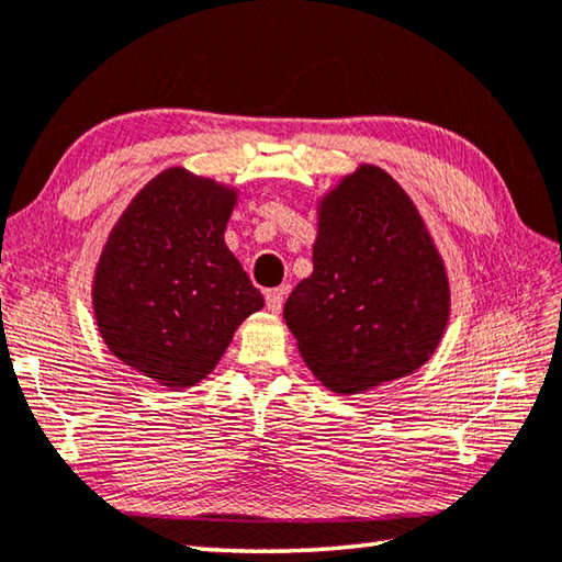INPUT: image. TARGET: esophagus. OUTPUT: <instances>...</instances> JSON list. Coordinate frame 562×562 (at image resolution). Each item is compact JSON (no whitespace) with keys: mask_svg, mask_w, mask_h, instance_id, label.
<instances>
[{"mask_svg":"<svg viewBox=\"0 0 562 562\" xmlns=\"http://www.w3.org/2000/svg\"><path fill=\"white\" fill-rule=\"evenodd\" d=\"M284 296H288V290H284V288L268 290V294H266V306H268L270 314H280V312H282Z\"/></svg>","mask_w":562,"mask_h":562,"instance_id":"obj_1","label":"esophagus"}]
</instances>
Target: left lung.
I'll return each mask as SVG.
<instances>
[{
	"instance_id": "obj_1",
	"label": "left lung",
	"mask_w": 562,
	"mask_h": 562,
	"mask_svg": "<svg viewBox=\"0 0 562 562\" xmlns=\"http://www.w3.org/2000/svg\"><path fill=\"white\" fill-rule=\"evenodd\" d=\"M312 258L284 322L326 390L360 394L426 366L448 326V272L390 172L362 162L318 196Z\"/></svg>"
}]
</instances>
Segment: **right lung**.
Segmentation results:
<instances>
[{"mask_svg": "<svg viewBox=\"0 0 562 562\" xmlns=\"http://www.w3.org/2000/svg\"><path fill=\"white\" fill-rule=\"evenodd\" d=\"M238 190L162 170L128 202L99 252L92 310L106 348L165 390H190L236 328L266 306L224 234Z\"/></svg>", "mask_w": 562, "mask_h": 562, "instance_id": "right-lung-1", "label": "right lung"}]
</instances>
